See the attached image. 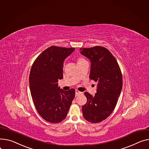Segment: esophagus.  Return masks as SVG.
Returning a JSON list of instances; mask_svg holds the SVG:
<instances>
[{
  "mask_svg": "<svg viewBox=\"0 0 149 149\" xmlns=\"http://www.w3.org/2000/svg\"><path fill=\"white\" fill-rule=\"evenodd\" d=\"M80 94H82V92L78 91V90H76L75 91V96H77L78 95H80Z\"/></svg>",
  "mask_w": 149,
  "mask_h": 149,
  "instance_id": "esophagus-1",
  "label": "esophagus"
}]
</instances>
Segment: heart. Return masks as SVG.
<instances>
[{"label":"heart","mask_w":149,"mask_h":149,"mask_svg":"<svg viewBox=\"0 0 149 149\" xmlns=\"http://www.w3.org/2000/svg\"><path fill=\"white\" fill-rule=\"evenodd\" d=\"M84 60H85V59L84 58H83L81 57H79L77 58V63L81 62H82V61H83Z\"/></svg>","instance_id":"heart-1"}]
</instances>
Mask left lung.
<instances>
[{"label":"left lung","mask_w":149,"mask_h":149,"mask_svg":"<svg viewBox=\"0 0 149 149\" xmlns=\"http://www.w3.org/2000/svg\"><path fill=\"white\" fill-rule=\"evenodd\" d=\"M80 52L91 62L89 78L97 83L95 96L84 93L87 102L82 107L83 114L88 122L99 123L114 110L122 88V74L116 59L106 48H81Z\"/></svg>","instance_id":"8db88e82"}]
</instances>
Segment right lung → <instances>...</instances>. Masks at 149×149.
<instances>
[{"label": "right lung", "instance_id": "obj_1", "mask_svg": "<svg viewBox=\"0 0 149 149\" xmlns=\"http://www.w3.org/2000/svg\"><path fill=\"white\" fill-rule=\"evenodd\" d=\"M75 48L51 46L34 61L29 75V85L35 107L48 122L57 123L66 118L75 97L74 88L65 91L57 83L63 77L64 60Z\"/></svg>", "mask_w": 149, "mask_h": 149}]
</instances>
